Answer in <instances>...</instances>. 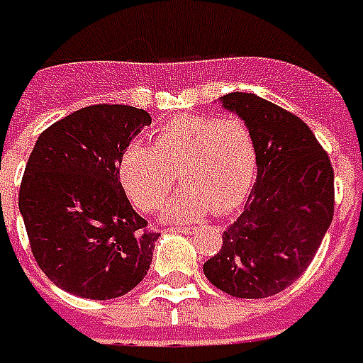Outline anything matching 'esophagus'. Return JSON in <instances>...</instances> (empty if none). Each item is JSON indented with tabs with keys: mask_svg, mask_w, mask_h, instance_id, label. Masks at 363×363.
<instances>
[{
	"mask_svg": "<svg viewBox=\"0 0 363 363\" xmlns=\"http://www.w3.org/2000/svg\"><path fill=\"white\" fill-rule=\"evenodd\" d=\"M174 234H192L194 232V228H186V225H179V228H173Z\"/></svg>",
	"mask_w": 363,
	"mask_h": 363,
	"instance_id": "obj_1",
	"label": "esophagus"
}]
</instances>
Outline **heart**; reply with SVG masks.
<instances>
[{
  "label": "heart",
  "mask_w": 363,
  "mask_h": 363,
  "mask_svg": "<svg viewBox=\"0 0 363 363\" xmlns=\"http://www.w3.org/2000/svg\"><path fill=\"white\" fill-rule=\"evenodd\" d=\"M257 147L240 118L182 116L157 131L155 143H133L121 157L123 189L141 212H155L171 194L177 174L182 190L169 202V222H190L234 212L252 192Z\"/></svg>",
  "instance_id": "obj_1"
}]
</instances>
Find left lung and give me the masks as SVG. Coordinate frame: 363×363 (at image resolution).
<instances>
[{"mask_svg":"<svg viewBox=\"0 0 363 363\" xmlns=\"http://www.w3.org/2000/svg\"><path fill=\"white\" fill-rule=\"evenodd\" d=\"M220 102L252 129L257 181L204 275L228 295L265 298L295 283L320 247L334 216V171L295 113L255 94H225Z\"/></svg>","mask_w":363,"mask_h":363,"instance_id":"left-lung-1","label":"left lung"}]
</instances>
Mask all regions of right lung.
<instances>
[{
  "mask_svg": "<svg viewBox=\"0 0 363 363\" xmlns=\"http://www.w3.org/2000/svg\"><path fill=\"white\" fill-rule=\"evenodd\" d=\"M149 123L145 110L98 104L52 123L33 147L19 210L35 261L67 293L108 301L149 271L159 234L120 182L121 157Z\"/></svg>",
  "mask_w": 363,
  "mask_h": 363,
  "instance_id": "obj_1",
  "label": "right lung"
}]
</instances>
